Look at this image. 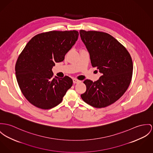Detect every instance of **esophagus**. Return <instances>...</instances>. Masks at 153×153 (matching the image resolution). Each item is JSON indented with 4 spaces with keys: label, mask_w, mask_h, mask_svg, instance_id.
I'll use <instances>...</instances> for the list:
<instances>
[{
    "label": "esophagus",
    "mask_w": 153,
    "mask_h": 153,
    "mask_svg": "<svg viewBox=\"0 0 153 153\" xmlns=\"http://www.w3.org/2000/svg\"><path fill=\"white\" fill-rule=\"evenodd\" d=\"M73 82L74 84H77V83L80 82V80H79L76 79H73Z\"/></svg>",
    "instance_id": "esophagus-1"
}]
</instances>
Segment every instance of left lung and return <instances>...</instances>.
Wrapping results in <instances>:
<instances>
[{
  "mask_svg": "<svg viewBox=\"0 0 153 153\" xmlns=\"http://www.w3.org/2000/svg\"><path fill=\"white\" fill-rule=\"evenodd\" d=\"M80 35L93 67L102 76L96 82L85 80L86 91L82 100L95 108L110 105L127 90L131 82L133 62L129 53L118 41L106 33L84 30Z\"/></svg>",
  "mask_w": 153,
  "mask_h": 153,
  "instance_id": "obj_1",
  "label": "left lung"
}]
</instances>
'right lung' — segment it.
Masks as SVG:
<instances>
[{
	"label": "right lung",
	"mask_w": 153,
	"mask_h": 153,
	"mask_svg": "<svg viewBox=\"0 0 153 153\" xmlns=\"http://www.w3.org/2000/svg\"><path fill=\"white\" fill-rule=\"evenodd\" d=\"M78 36L75 30L43 33L24 48L16 64V75L22 93L33 105L49 109L62 101L73 80L68 76L53 78L52 69L64 60Z\"/></svg>",
	"instance_id": "obj_1"
}]
</instances>
